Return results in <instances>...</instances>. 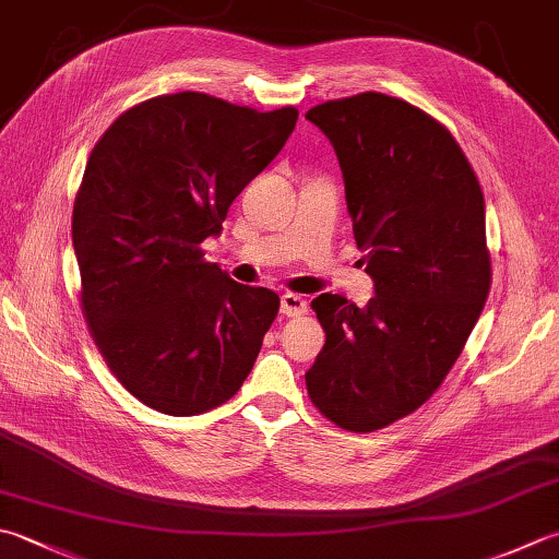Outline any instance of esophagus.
Instances as JSON below:
<instances>
[{
  "label": "esophagus",
  "instance_id": "34e87169",
  "mask_svg": "<svg viewBox=\"0 0 559 559\" xmlns=\"http://www.w3.org/2000/svg\"><path fill=\"white\" fill-rule=\"evenodd\" d=\"M281 312L286 317H300L308 312V302L298 293H283L281 295Z\"/></svg>",
  "mask_w": 559,
  "mask_h": 559
}]
</instances>
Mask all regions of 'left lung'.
Wrapping results in <instances>:
<instances>
[{"label": "left lung", "instance_id": "left-lung-1", "mask_svg": "<svg viewBox=\"0 0 559 559\" xmlns=\"http://www.w3.org/2000/svg\"><path fill=\"white\" fill-rule=\"evenodd\" d=\"M344 174L373 298L312 300L326 342L310 400L346 431H376L429 400L489 293L485 195L448 130L402 98L366 92L310 108Z\"/></svg>", "mask_w": 559, "mask_h": 559}]
</instances>
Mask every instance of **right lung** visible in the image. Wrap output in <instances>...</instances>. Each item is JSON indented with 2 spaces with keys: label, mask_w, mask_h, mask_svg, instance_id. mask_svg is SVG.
I'll list each match as a JSON object with an SVG mask.
<instances>
[{
  "label": "right lung",
  "mask_w": 559,
  "mask_h": 559,
  "mask_svg": "<svg viewBox=\"0 0 559 559\" xmlns=\"http://www.w3.org/2000/svg\"><path fill=\"white\" fill-rule=\"evenodd\" d=\"M293 106L259 114L201 92L150 98L96 142L72 211L82 310L108 368L147 407L191 417L242 388L278 295L203 261L227 207L290 138Z\"/></svg>",
  "instance_id": "1"
}]
</instances>
